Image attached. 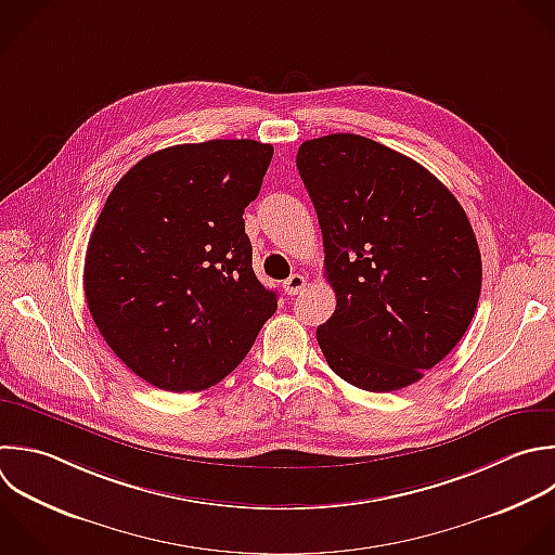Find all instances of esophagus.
Returning <instances> with one entry per match:
<instances>
[{"mask_svg": "<svg viewBox=\"0 0 555 555\" xmlns=\"http://www.w3.org/2000/svg\"><path fill=\"white\" fill-rule=\"evenodd\" d=\"M304 286H306V278L304 275H299V273H293L288 280H284V284H282V288H284V293L286 295H299L301 291H304Z\"/></svg>", "mask_w": 555, "mask_h": 555, "instance_id": "esophagus-1", "label": "esophagus"}]
</instances>
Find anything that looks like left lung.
Segmentation results:
<instances>
[{"instance_id": "obj_1", "label": "left lung", "mask_w": 555, "mask_h": 555, "mask_svg": "<svg viewBox=\"0 0 555 555\" xmlns=\"http://www.w3.org/2000/svg\"><path fill=\"white\" fill-rule=\"evenodd\" d=\"M334 314L317 327L330 369L390 392L418 382L464 336L481 256L464 208L412 158L358 134L301 143Z\"/></svg>"}]
</instances>
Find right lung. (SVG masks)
<instances>
[{
    "instance_id": "1",
    "label": "right lung",
    "mask_w": 555,
    "mask_h": 555,
    "mask_svg": "<svg viewBox=\"0 0 555 555\" xmlns=\"http://www.w3.org/2000/svg\"><path fill=\"white\" fill-rule=\"evenodd\" d=\"M271 158V145L249 139L173 145L108 195L87 247L85 295L108 347L152 386H215L275 312L243 219Z\"/></svg>"
}]
</instances>
